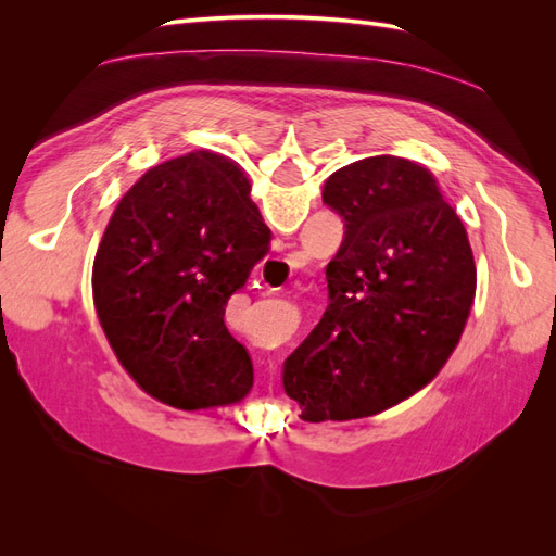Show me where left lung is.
I'll return each mask as SVG.
<instances>
[{
  "mask_svg": "<svg viewBox=\"0 0 556 556\" xmlns=\"http://www.w3.org/2000/svg\"><path fill=\"white\" fill-rule=\"evenodd\" d=\"M323 201L343 217V243L327 266L329 306L285 359L282 390L306 422H343L392 408L441 371L473 304L476 260L415 162H352Z\"/></svg>",
  "mask_w": 556,
  "mask_h": 556,
  "instance_id": "1",
  "label": "left lung"
}]
</instances>
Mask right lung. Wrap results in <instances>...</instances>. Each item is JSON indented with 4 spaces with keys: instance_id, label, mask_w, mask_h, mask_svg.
Wrapping results in <instances>:
<instances>
[{
    "instance_id": "right-lung-1",
    "label": "right lung",
    "mask_w": 556,
    "mask_h": 556,
    "mask_svg": "<svg viewBox=\"0 0 556 556\" xmlns=\"http://www.w3.org/2000/svg\"><path fill=\"white\" fill-rule=\"evenodd\" d=\"M268 245L248 178L220 155H182L131 185L97 248L92 294L113 352L150 396L197 410L250 392L252 359L225 308Z\"/></svg>"
}]
</instances>
